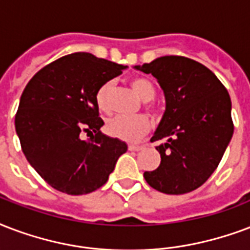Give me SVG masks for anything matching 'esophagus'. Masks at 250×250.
I'll return each instance as SVG.
<instances>
[{"label":"esophagus","mask_w":250,"mask_h":250,"mask_svg":"<svg viewBox=\"0 0 250 250\" xmlns=\"http://www.w3.org/2000/svg\"><path fill=\"white\" fill-rule=\"evenodd\" d=\"M128 149L129 150H140V149H142V146H133V144H129Z\"/></svg>","instance_id":"1"}]
</instances>
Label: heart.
<instances>
[{
    "instance_id": "1",
    "label": "heart",
    "mask_w": 250,
    "mask_h": 250,
    "mask_svg": "<svg viewBox=\"0 0 250 250\" xmlns=\"http://www.w3.org/2000/svg\"><path fill=\"white\" fill-rule=\"evenodd\" d=\"M129 85L132 90L139 95V98L144 101L146 108L152 114H156L157 110L155 108L153 104L150 101L155 98L156 87L148 79L144 77H136L129 81ZM112 83H106L97 90L95 94V101L98 107L102 111H108L110 110V93H111ZM150 128V123L148 118L144 115H136V117H114L108 119L106 123V132L111 138L119 139L123 142H138L142 139Z\"/></svg>"
}]
</instances>
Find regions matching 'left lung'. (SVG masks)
<instances>
[{
  "mask_svg": "<svg viewBox=\"0 0 250 250\" xmlns=\"http://www.w3.org/2000/svg\"><path fill=\"white\" fill-rule=\"evenodd\" d=\"M135 69L157 79L167 102L150 139L161 142V163L144 178L161 193H190L208 180L231 142L229 94L208 68L188 57L163 56Z\"/></svg>",
  "mask_w": 250,
  "mask_h": 250,
  "instance_id": "left-lung-1",
  "label": "left lung"
}]
</instances>
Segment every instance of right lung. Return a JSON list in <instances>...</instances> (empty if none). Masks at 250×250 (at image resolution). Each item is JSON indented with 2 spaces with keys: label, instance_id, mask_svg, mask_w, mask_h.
<instances>
[{
  "label": "right lung",
  "instance_id": "right-lung-1",
  "mask_svg": "<svg viewBox=\"0 0 250 250\" xmlns=\"http://www.w3.org/2000/svg\"><path fill=\"white\" fill-rule=\"evenodd\" d=\"M125 68L76 52L45 65L24 87L15 131L30 165L53 188L69 195L94 191L127 150L125 142L100 131L104 121L95 101L97 90Z\"/></svg>",
  "mask_w": 250,
  "mask_h": 250
}]
</instances>
